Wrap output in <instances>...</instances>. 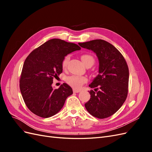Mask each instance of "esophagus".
<instances>
[{
	"instance_id": "34e87169",
	"label": "esophagus",
	"mask_w": 152,
	"mask_h": 152,
	"mask_svg": "<svg viewBox=\"0 0 152 152\" xmlns=\"http://www.w3.org/2000/svg\"><path fill=\"white\" fill-rule=\"evenodd\" d=\"M73 93H80V92L81 91H80V90H79V89H73Z\"/></svg>"
}]
</instances>
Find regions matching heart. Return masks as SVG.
I'll return each instance as SVG.
<instances>
[{"mask_svg": "<svg viewBox=\"0 0 152 152\" xmlns=\"http://www.w3.org/2000/svg\"><path fill=\"white\" fill-rule=\"evenodd\" d=\"M69 59H70V56L69 55H67V56L63 58L61 63V66L63 68H65L66 67ZM81 59L86 66L91 65H93L94 63V59L93 56L90 54H82L81 56ZM66 81L69 85L75 87V88H79V87H80L87 82V78L84 76L72 75L68 77Z\"/></svg>", "mask_w": 152, "mask_h": 152, "instance_id": "1", "label": "heart"}]
</instances>
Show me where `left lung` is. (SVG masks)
Wrapping results in <instances>:
<instances>
[{"label":"left lung","instance_id":"1","mask_svg":"<svg viewBox=\"0 0 152 152\" xmlns=\"http://www.w3.org/2000/svg\"><path fill=\"white\" fill-rule=\"evenodd\" d=\"M80 47L93 50L99 60V74L92 83L90 99L85 107L98 118L109 117L120 109L127 98L129 68L122 54L112 44L102 39L79 43Z\"/></svg>","mask_w":152,"mask_h":152}]
</instances>
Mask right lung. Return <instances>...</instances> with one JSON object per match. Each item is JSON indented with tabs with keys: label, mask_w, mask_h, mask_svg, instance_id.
<instances>
[{
	"label": "right lung",
	"mask_w": 152,
	"mask_h": 152,
	"mask_svg": "<svg viewBox=\"0 0 152 152\" xmlns=\"http://www.w3.org/2000/svg\"><path fill=\"white\" fill-rule=\"evenodd\" d=\"M80 49L74 43L53 39L27 56L22 69L20 87L26 107L32 113L48 118L60 111L73 91L66 83L54 89L53 79L62 73L61 63L65 56Z\"/></svg>",
	"instance_id": "right-lung-1"
}]
</instances>
